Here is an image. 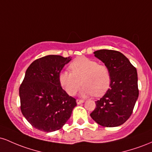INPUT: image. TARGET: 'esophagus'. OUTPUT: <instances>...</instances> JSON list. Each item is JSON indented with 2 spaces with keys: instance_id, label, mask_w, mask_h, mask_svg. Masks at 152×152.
Listing matches in <instances>:
<instances>
[{
  "instance_id": "34e87169",
  "label": "esophagus",
  "mask_w": 152,
  "mask_h": 152,
  "mask_svg": "<svg viewBox=\"0 0 152 152\" xmlns=\"http://www.w3.org/2000/svg\"><path fill=\"white\" fill-rule=\"evenodd\" d=\"M83 102H84V101L81 100V99H77V100H76V103H77V104H81Z\"/></svg>"
}]
</instances>
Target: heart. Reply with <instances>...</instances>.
Here are the masks:
<instances>
[{"instance_id":"1","label":"heart","mask_w":152,"mask_h":152,"mask_svg":"<svg viewBox=\"0 0 152 152\" xmlns=\"http://www.w3.org/2000/svg\"><path fill=\"white\" fill-rule=\"evenodd\" d=\"M71 72L63 71L59 74L61 86L69 95L74 96L83 85V96H101L109 89L111 84V73L104 64L85 56L76 58L69 65ZM82 82H81L80 81Z\"/></svg>"}]
</instances>
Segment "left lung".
Listing matches in <instances>:
<instances>
[{
    "mask_svg": "<svg viewBox=\"0 0 152 152\" xmlns=\"http://www.w3.org/2000/svg\"><path fill=\"white\" fill-rule=\"evenodd\" d=\"M94 54L109 68L111 79L110 88L96 102L90 116L102 126H120L131 116L139 96L137 69L117 50L102 49Z\"/></svg>",
    "mask_w": 152,
    "mask_h": 152,
    "instance_id": "obj_1",
    "label": "left lung"
}]
</instances>
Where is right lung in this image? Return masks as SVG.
<instances>
[{"instance_id":"add662e5","label":"right lung","mask_w":152,"mask_h":152,"mask_svg":"<svg viewBox=\"0 0 152 152\" xmlns=\"http://www.w3.org/2000/svg\"><path fill=\"white\" fill-rule=\"evenodd\" d=\"M70 61L69 57L46 56L35 60L26 71L19 88L20 110L38 130L51 132L61 129L77 105L58 81L61 71Z\"/></svg>"}]
</instances>
